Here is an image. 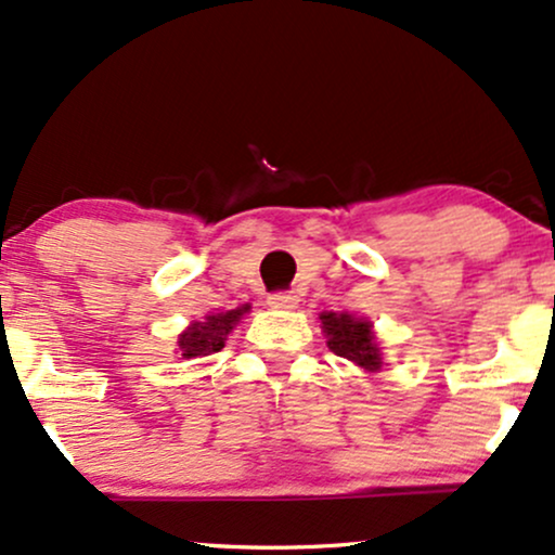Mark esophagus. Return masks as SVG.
I'll use <instances>...</instances> for the list:
<instances>
[{
  "label": "esophagus",
  "instance_id": "34e87169",
  "mask_svg": "<svg viewBox=\"0 0 555 555\" xmlns=\"http://www.w3.org/2000/svg\"><path fill=\"white\" fill-rule=\"evenodd\" d=\"M269 308L273 310H295L297 308V295H292V292H273V295H269Z\"/></svg>",
  "mask_w": 555,
  "mask_h": 555
}]
</instances>
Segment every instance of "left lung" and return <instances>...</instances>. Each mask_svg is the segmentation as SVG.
<instances>
[{"label":"left lung","mask_w":555,"mask_h":555,"mask_svg":"<svg viewBox=\"0 0 555 555\" xmlns=\"http://www.w3.org/2000/svg\"><path fill=\"white\" fill-rule=\"evenodd\" d=\"M318 318H321V328L326 334L331 352L371 373L380 371L384 358H380V347L375 344L371 321L349 313H321Z\"/></svg>","instance_id":"1"}]
</instances>
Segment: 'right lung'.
<instances>
[{
	"label": "right lung",
	"mask_w": 555,
	"mask_h": 555,
	"mask_svg": "<svg viewBox=\"0 0 555 555\" xmlns=\"http://www.w3.org/2000/svg\"><path fill=\"white\" fill-rule=\"evenodd\" d=\"M250 310V305H242V308L227 310V313H214L206 315L203 321L190 323L188 328L180 334V352L182 360H193V358H206V354L219 352L224 347L229 331L240 323V318Z\"/></svg>",
	"instance_id": "right-lung-1"
}]
</instances>
